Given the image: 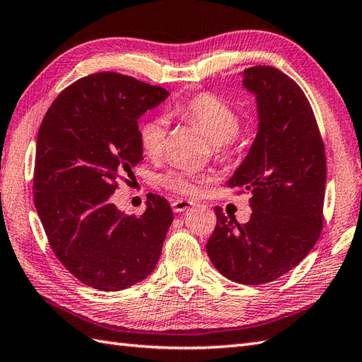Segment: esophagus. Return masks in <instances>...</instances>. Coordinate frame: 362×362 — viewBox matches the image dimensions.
I'll use <instances>...</instances> for the list:
<instances>
[{
  "instance_id": "34e87169",
  "label": "esophagus",
  "mask_w": 362,
  "mask_h": 362,
  "mask_svg": "<svg viewBox=\"0 0 362 362\" xmlns=\"http://www.w3.org/2000/svg\"><path fill=\"white\" fill-rule=\"evenodd\" d=\"M193 205H194V202L187 201V199H175V201H173V202H171L173 210H174V211H177V213L185 211V210H188V209H189V206H193Z\"/></svg>"
}]
</instances>
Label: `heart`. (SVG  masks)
Listing matches in <instances>:
<instances>
[{
    "mask_svg": "<svg viewBox=\"0 0 362 362\" xmlns=\"http://www.w3.org/2000/svg\"><path fill=\"white\" fill-rule=\"evenodd\" d=\"M179 117L201 127L213 143L214 153L219 157H232L233 138L241 130V115L219 96L202 91L189 96L175 107ZM166 122L161 118H149L138 127V140L141 151L149 158H158L165 151ZM161 185L182 196H197L204 189L205 179L189 171H169L161 175Z\"/></svg>",
    "mask_w": 362,
    "mask_h": 362,
    "instance_id": "obj_1",
    "label": "heart"
}]
</instances>
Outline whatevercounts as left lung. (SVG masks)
<instances>
[{"label":"left lung","mask_w":362,"mask_h":362,"mask_svg":"<svg viewBox=\"0 0 362 362\" xmlns=\"http://www.w3.org/2000/svg\"><path fill=\"white\" fill-rule=\"evenodd\" d=\"M257 95L258 134L228 187L250 193V221L236 224L221 206L206 243L213 266L228 280L264 284L289 272L324 227L327 157L308 98L288 74L257 65L244 71Z\"/></svg>","instance_id":"left-lung-1"}]
</instances>
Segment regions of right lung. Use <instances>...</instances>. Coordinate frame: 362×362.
Wrapping results in <instances>:
<instances>
[{
  "label": "right lung",
  "instance_id": "right-lung-1",
  "mask_svg": "<svg viewBox=\"0 0 362 362\" xmlns=\"http://www.w3.org/2000/svg\"><path fill=\"white\" fill-rule=\"evenodd\" d=\"M168 91L113 71L86 76L49 105L38 129L34 204L66 271L87 286L121 291L144 280L161 255L173 210L151 194L140 216L112 204L143 160L138 118Z\"/></svg>",
  "mask_w": 362,
  "mask_h": 362
}]
</instances>
